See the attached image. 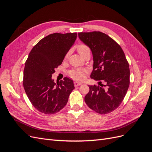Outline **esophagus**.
<instances>
[{
    "mask_svg": "<svg viewBox=\"0 0 152 152\" xmlns=\"http://www.w3.org/2000/svg\"><path fill=\"white\" fill-rule=\"evenodd\" d=\"M81 84H82V82H74V86H80Z\"/></svg>",
    "mask_w": 152,
    "mask_h": 152,
    "instance_id": "obj_1",
    "label": "esophagus"
}]
</instances>
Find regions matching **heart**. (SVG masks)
<instances>
[{"instance_id": "b5f03b06", "label": "heart", "mask_w": 152, "mask_h": 152, "mask_svg": "<svg viewBox=\"0 0 152 152\" xmlns=\"http://www.w3.org/2000/svg\"><path fill=\"white\" fill-rule=\"evenodd\" d=\"M77 50L80 56L82 57L84 55L87 53L90 52V49L88 45H87L85 44H80L77 45ZM69 56V53H68L66 55L65 58H68ZM86 72V69H72L70 72H68V74L70 77L73 79L76 80H82L84 78V73Z\"/></svg>"}]
</instances>
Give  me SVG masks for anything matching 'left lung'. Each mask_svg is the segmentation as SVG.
Here are the masks:
<instances>
[{
	"mask_svg": "<svg viewBox=\"0 0 152 152\" xmlns=\"http://www.w3.org/2000/svg\"><path fill=\"white\" fill-rule=\"evenodd\" d=\"M78 35L93 53L94 65L91 78L100 81V86H89L85 102L96 113H111L122 103L130 84V70L125 54L120 45L102 32H80Z\"/></svg>",
	"mask_w": 152,
	"mask_h": 152,
	"instance_id": "obj_1",
	"label": "left lung"
}]
</instances>
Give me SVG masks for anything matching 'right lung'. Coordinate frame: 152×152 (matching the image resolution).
<instances>
[{"label":"right lung","instance_id":"obj_1","mask_svg":"<svg viewBox=\"0 0 152 152\" xmlns=\"http://www.w3.org/2000/svg\"><path fill=\"white\" fill-rule=\"evenodd\" d=\"M77 33H54L41 39L25 62L23 84L34 108L41 113L54 114L66 104L74 89L73 80L65 77L57 84L51 79L54 69L61 65L74 44Z\"/></svg>","mask_w":152,"mask_h":152}]
</instances>
